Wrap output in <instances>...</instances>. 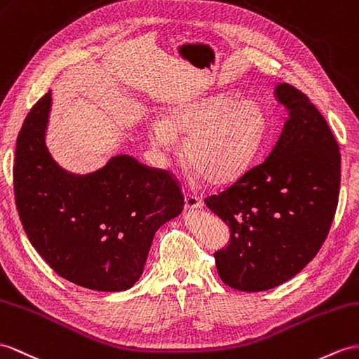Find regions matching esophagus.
<instances>
[{"instance_id": "esophagus-1", "label": "esophagus", "mask_w": 359, "mask_h": 359, "mask_svg": "<svg viewBox=\"0 0 359 359\" xmlns=\"http://www.w3.org/2000/svg\"><path fill=\"white\" fill-rule=\"evenodd\" d=\"M184 201H186V208L187 210H196L203 207V201H201L198 196L186 194L184 195Z\"/></svg>"}]
</instances>
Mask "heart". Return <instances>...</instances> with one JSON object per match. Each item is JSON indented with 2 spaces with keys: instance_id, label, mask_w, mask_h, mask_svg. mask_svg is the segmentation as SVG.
Here are the masks:
<instances>
[{
  "instance_id": "b5f03b06",
  "label": "heart",
  "mask_w": 359,
  "mask_h": 359,
  "mask_svg": "<svg viewBox=\"0 0 359 359\" xmlns=\"http://www.w3.org/2000/svg\"><path fill=\"white\" fill-rule=\"evenodd\" d=\"M266 120L257 104L229 95L191 102L168 118L147 126L151 143L172 151L177 137L186 138L184 155L196 175L212 184H226L245 173L265 138Z\"/></svg>"
}]
</instances>
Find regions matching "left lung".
<instances>
[{"label":"left lung","mask_w":359,"mask_h":359,"mask_svg":"<svg viewBox=\"0 0 359 359\" xmlns=\"http://www.w3.org/2000/svg\"><path fill=\"white\" fill-rule=\"evenodd\" d=\"M287 109L266 158L207 207L229 225L230 243L215 252L221 280L238 291H266L290 280L317 256L334 221L341 155L325 117L309 97L278 83Z\"/></svg>","instance_id":"8db88e82"}]
</instances>
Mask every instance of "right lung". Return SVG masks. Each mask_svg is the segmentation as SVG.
Masks as SVG:
<instances>
[{"instance_id":"obj_1","label":"right lung","mask_w":359,"mask_h":359,"mask_svg":"<svg viewBox=\"0 0 359 359\" xmlns=\"http://www.w3.org/2000/svg\"><path fill=\"white\" fill-rule=\"evenodd\" d=\"M51 93L25 117L16 140L15 203L39 256L65 280L94 291L133 287L155 231L184 207L168 170L117 155L88 175L64 170L46 146Z\"/></svg>"}]
</instances>
